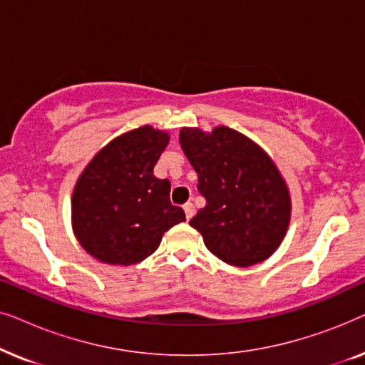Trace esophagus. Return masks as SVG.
<instances>
[{"mask_svg": "<svg viewBox=\"0 0 365 365\" xmlns=\"http://www.w3.org/2000/svg\"><path fill=\"white\" fill-rule=\"evenodd\" d=\"M184 212H186V219L189 221V219L194 216V212H196V209H194V204L192 202L184 204Z\"/></svg>", "mask_w": 365, "mask_h": 365, "instance_id": "esophagus-1", "label": "esophagus"}]
</instances>
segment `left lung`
I'll return each mask as SVG.
<instances>
[{
    "label": "left lung",
    "instance_id": "left-lung-1",
    "mask_svg": "<svg viewBox=\"0 0 365 365\" xmlns=\"http://www.w3.org/2000/svg\"><path fill=\"white\" fill-rule=\"evenodd\" d=\"M179 144L206 206L191 219L214 256L237 267L271 257L286 237L291 194L264 149L227 126L182 128Z\"/></svg>",
    "mask_w": 365,
    "mask_h": 365
}]
</instances>
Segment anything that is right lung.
I'll return each instance as SVG.
<instances>
[{"label": "right lung", "instance_id": "add662e5", "mask_svg": "<svg viewBox=\"0 0 365 365\" xmlns=\"http://www.w3.org/2000/svg\"><path fill=\"white\" fill-rule=\"evenodd\" d=\"M169 133L139 126L99 149L79 174L71 197L78 242L104 264L133 266L161 244L164 232L186 221L169 201L171 182L153 169Z\"/></svg>", "mask_w": 365, "mask_h": 365}]
</instances>
